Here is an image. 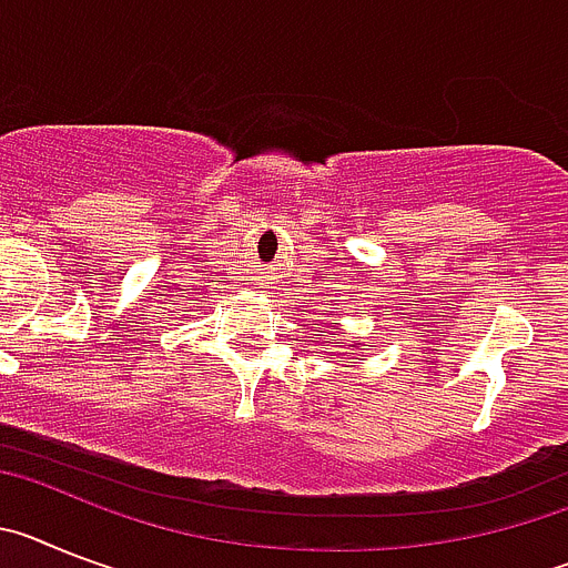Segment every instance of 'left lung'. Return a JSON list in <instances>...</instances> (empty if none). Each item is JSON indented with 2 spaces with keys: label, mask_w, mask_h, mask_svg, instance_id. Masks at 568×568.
<instances>
[{
  "label": "left lung",
  "mask_w": 568,
  "mask_h": 568,
  "mask_svg": "<svg viewBox=\"0 0 568 568\" xmlns=\"http://www.w3.org/2000/svg\"><path fill=\"white\" fill-rule=\"evenodd\" d=\"M359 348V339H354V345H352V352H357Z\"/></svg>",
  "instance_id": "left-lung-1"
}]
</instances>
